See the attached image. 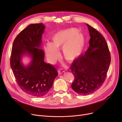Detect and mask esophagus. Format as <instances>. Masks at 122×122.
Segmentation results:
<instances>
[{"label": "esophagus", "mask_w": 122, "mask_h": 122, "mask_svg": "<svg viewBox=\"0 0 122 122\" xmlns=\"http://www.w3.org/2000/svg\"><path fill=\"white\" fill-rule=\"evenodd\" d=\"M64 72H65V71L64 70H63V69H60V70H58V73L60 74H61L62 73H63Z\"/></svg>", "instance_id": "34e87169"}]
</instances>
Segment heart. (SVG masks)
Here are the masks:
<instances>
[{"label": "heart", "instance_id": "1", "mask_svg": "<svg viewBox=\"0 0 122 122\" xmlns=\"http://www.w3.org/2000/svg\"><path fill=\"white\" fill-rule=\"evenodd\" d=\"M52 43L47 42L44 49L50 62L54 63L59 57L58 49L62 48L64 59L73 62L80 56L85 44V38L78 29L71 28L62 30L54 34L51 38Z\"/></svg>", "mask_w": 122, "mask_h": 122}]
</instances>
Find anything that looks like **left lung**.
<instances>
[{"instance_id":"8db88e82","label":"left lung","mask_w":122,"mask_h":122,"mask_svg":"<svg viewBox=\"0 0 122 122\" xmlns=\"http://www.w3.org/2000/svg\"><path fill=\"white\" fill-rule=\"evenodd\" d=\"M89 46L84 55L74 61L70 69L75 79L72 88L78 94L86 95L103 85L111 62V56L104 37L88 24Z\"/></svg>"}]
</instances>
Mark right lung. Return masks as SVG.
<instances>
[{"label": "right lung", "mask_w": 122, "mask_h": 122, "mask_svg": "<svg viewBox=\"0 0 122 122\" xmlns=\"http://www.w3.org/2000/svg\"><path fill=\"white\" fill-rule=\"evenodd\" d=\"M44 24H30L16 36L13 44L10 66L19 87L26 93L36 97L46 95L53 85L58 72L52 65L44 62L41 49ZM31 58L25 66L24 56Z\"/></svg>", "instance_id": "1"}]
</instances>
